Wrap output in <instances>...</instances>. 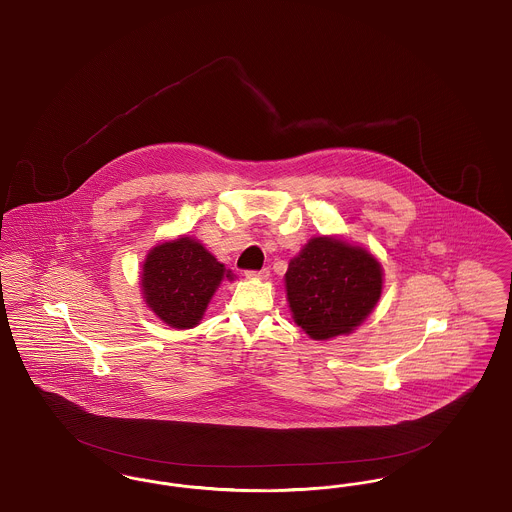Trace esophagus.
<instances>
[{"label":"esophagus","instance_id":"obj_1","mask_svg":"<svg viewBox=\"0 0 512 512\" xmlns=\"http://www.w3.org/2000/svg\"><path fill=\"white\" fill-rule=\"evenodd\" d=\"M247 278H261V280H267L270 276V270L268 268H261V270H247L245 272Z\"/></svg>","mask_w":512,"mask_h":512}]
</instances>
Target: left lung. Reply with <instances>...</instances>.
Segmentation results:
<instances>
[{
  "label": "left lung",
  "instance_id": "1",
  "mask_svg": "<svg viewBox=\"0 0 512 512\" xmlns=\"http://www.w3.org/2000/svg\"><path fill=\"white\" fill-rule=\"evenodd\" d=\"M286 290L293 320L313 340H328L370 315L382 293V267L361 247L313 238L290 261Z\"/></svg>",
  "mask_w": 512,
  "mask_h": 512
}]
</instances>
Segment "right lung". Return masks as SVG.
Listing matches in <instances>:
<instances>
[{"instance_id":"obj_1","label":"right lung","mask_w":512,"mask_h":512,"mask_svg":"<svg viewBox=\"0 0 512 512\" xmlns=\"http://www.w3.org/2000/svg\"><path fill=\"white\" fill-rule=\"evenodd\" d=\"M222 278L224 265L203 245L178 238L149 251L142 288L151 311L172 328L184 330L201 320Z\"/></svg>"}]
</instances>
